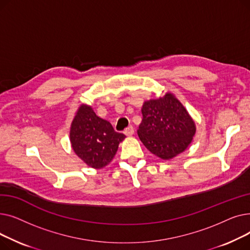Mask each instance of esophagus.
<instances>
[{
    "instance_id": "obj_1",
    "label": "esophagus",
    "mask_w": 250,
    "mask_h": 250,
    "mask_svg": "<svg viewBox=\"0 0 250 250\" xmlns=\"http://www.w3.org/2000/svg\"><path fill=\"white\" fill-rule=\"evenodd\" d=\"M124 133H125V136H132V135L135 133V129H134V127H133L132 125H129V126H127V127L124 130Z\"/></svg>"
}]
</instances>
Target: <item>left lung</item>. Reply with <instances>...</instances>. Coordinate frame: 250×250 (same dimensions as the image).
Here are the masks:
<instances>
[{
    "mask_svg": "<svg viewBox=\"0 0 250 250\" xmlns=\"http://www.w3.org/2000/svg\"><path fill=\"white\" fill-rule=\"evenodd\" d=\"M138 135L145 147L161 159H171L185 151L195 125L182 104L170 93L144 103Z\"/></svg>",
    "mask_w": 250,
    "mask_h": 250,
    "instance_id": "left-lung-1",
    "label": "left lung"
}]
</instances>
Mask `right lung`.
<instances>
[{
	"mask_svg": "<svg viewBox=\"0 0 250 250\" xmlns=\"http://www.w3.org/2000/svg\"><path fill=\"white\" fill-rule=\"evenodd\" d=\"M70 138L75 153L88 166L99 169L112 160L125 136L115 132L90 106L82 105L72 123Z\"/></svg>",
	"mask_w": 250,
	"mask_h": 250,
	"instance_id": "add662e5",
	"label": "right lung"
}]
</instances>
